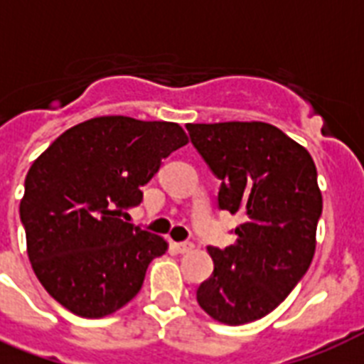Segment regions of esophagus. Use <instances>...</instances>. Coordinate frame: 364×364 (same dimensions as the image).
I'll use <instances>...</instances> for the list:
<instances>
[{"instance_id": "34e87169", "label": "esophagus", "mask_w": 364, "mask_h": 364, "mask_svg": "<svg viewBox=\"0 0 364 364\" xmlns=\"http://www.w3.org/2000/svg\"><path fill=\"white\" fill-rule=\"evenodd\" d=\"M176 249H177V253H188V251H193L194 245L191 242H179L176 243Z\"/></svg>"}]
</instances>
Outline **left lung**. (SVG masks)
Returning <instances> with one entry per match:
<instances>
[{
    "mask_svg": "<svg viewBox=\"0 0 364 364\" xmlns=\"http://www.w3.org/2000/svg\"><path fill=\"white\" fill-rule=\"evenodd\" d=\"M194 149L221 181L219 210L242 213L236 243L208 247L213 274L200 308L227 325L257 321L282 304L310 268L323 211L310 153L266 122L187 124Z\"/></svg>",
    "mask_w": 364,
    "mask_h": 364,
    "instance_id": "1",
    "label": "left lung"
}]
</instances>
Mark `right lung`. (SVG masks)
<instances>
[{
    "mask_svg": "<svg viewBox=\"0 0 364 364\" xmlns=\"http://www.w3.org/2000/svg\"><path fill=\"white\" fill-rule=\"evenodd\" d=\"M187 141L176 122L98 117L65 130L31 164L20 221L31 268L54 300L104 317L139 293L149 262L168 245L126 223V211Z\"/></svg>",
    "mask_w": 364,
    "mask_h": 364,
    "instance_id": "right-lung-1",
    "label": "right lung"
}]
</instances>
